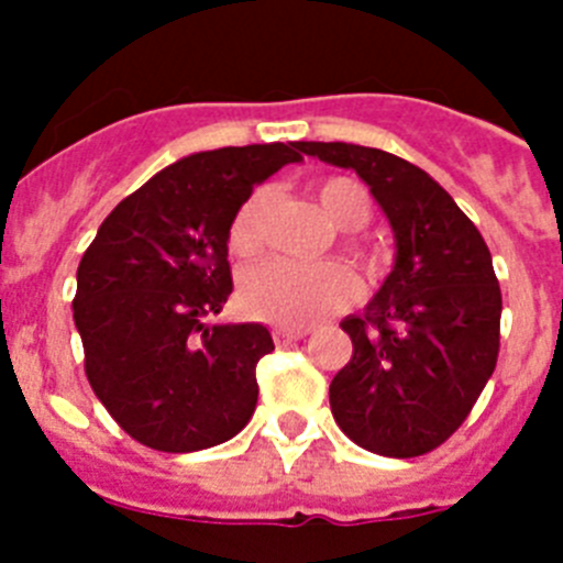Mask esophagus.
I'll list each match as a JSON object with an SVG mask.
<instances>
[{
	"mask_svg": "<svg viewBox=\"0 0 563 563\" xmlns=\"http://www.w3.org/2000/svg\"><path fill=\"white\" fill-rule=\"evenodd\" d=\"M305 335L307 330H298V327H276V330H273V341H276L278 346H290L292 341H301Z\"/></svg>",
	"mask_w": 563,
	"mask_h": 563,
	"instance_id": "esophagus-1",
	"label": "esophagus"
}]
</instances>
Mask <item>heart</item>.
Listing matches in <instances>:
<instances>
[{
	"label": "heart",
	"mask_w": 563,
	"mask_h": 563,
	"mask_svg": "<svg viewBox=\"0 0 563 563\" xmlns=\"http://www.w3.org/2000/svg\"><path fill=\"white\" fill-rule=\"evenodd\" d=\"M316 197L324 213L341 231L343 253L361 267L369 278L380 273V253L366 239H357L372 217V197L357 180L350 177H324L316 186ZM273 191L258 188L242 202L231 222V251L242 258H253L265 251L267 211H271ZM242 307L247 316L271 321L282 327L312 324L318 318L343 310L357 298V278L341 262H321V265H296V262H267L242 278Z\"/></svg>",
	"instance_id": "heart-1"
}]
</instances>
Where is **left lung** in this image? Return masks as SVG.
<instances>
[{
    "mask_svg": "<svg viewBox=\"0 0 563 563\" xmlns=\"http://www.w3.org/2000/svg\"><path fill=\"white\" fill-rule=\"evenodd\" d=\"M298 148L355 168L397 239L380 292L363 316L341 321L352 357L330 383L332 417L372 454H429L465 422L496 369L501 290L490 251L451 194L415 163L355 143Z\"/></svg>",
    "mask_w": 563,
    "mask_h": 563,
    "instance_id": "1",
    "label": "left lung"
}]
</instances>
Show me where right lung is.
Segmentation results:
<instances>
[{"instance_id":"obj_1","label":"right lung","mask_w":563,"mask_h":563,"mask_svg":"<svg viewBox=\"0 0 563 563\" xmlns=\"http://www.w3.org/2000/svg\"><path fill=\"white\" fill-rule=\"evenodd\" d=\"M298 161V143L183 157L118 202L84 253L73 298L84 372L146 449H211L256 411V363L273 352L271 332L213 316L233 290V217L256 183Z\"/></svg>"}]
</instances>
